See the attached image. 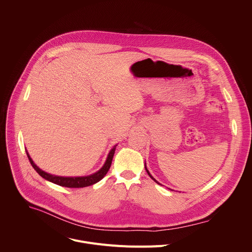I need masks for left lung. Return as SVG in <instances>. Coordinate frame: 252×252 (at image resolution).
Segmentation results:
<instances>
[{
	"label": "left lung",
	"instance_id": "obj_1",
	"mask_svg": "<svg viewBox=\"0 0 252 252\" xmlns=\"http://www.w3.org/2000/svg\"><path fill=\"white\" fill-rule=\"evenodd\" d=\"M145 167H146V170H147V172H148V174H149V175H150V176H151V178H152V179H154V181H155V182H156V183H157V184H158V185H160V184H159V183H158V181H156V179H155V178H154V177H153V176H152V174H151V173H150V171H149V170H148V168H147V166H146V164H145ZM160 186H161V185H160Z\"/></svg>",
	"mask_w": 252,
	"mask_h": 252
}]
</instances>
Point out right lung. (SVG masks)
<instances>
[{
  "label": "right lung",
  "mask_w": 252,
  "mask_h": 252,
  "mask_svg": "<svg viewBox=\"0 0 252 252\" xmlns=\"http://www.w3.org/2000/svg\"><path fill=\"white\" fill-rule=\"evenodd\" d=\"M116 147L115 146L112 151L110 152L109 156L106 158V160L103 164V166L96 172L91 174V175H87V176H77V177H64V176H58V175H53L50 174L44 170H42L40 167H38L37 165L34 164V162L32 161V159L30 158L29 154L27 153V156L29 158V160L32 164V166L34 168V170L37 171L43 178L47 179V181L56 184L58 186L61 187H64V188H71V189H80V188H86V187H90L93 186L94 184H96L97 182H99L100 179L106 174V172L109 171L111 164H112V160L116 152Z\"/></svg>",
  "instance_id": "obj_1"
}]
</instances>
